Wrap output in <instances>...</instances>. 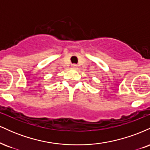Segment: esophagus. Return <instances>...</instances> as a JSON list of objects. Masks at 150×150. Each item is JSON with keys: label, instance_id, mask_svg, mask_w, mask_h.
I'll return each instance as SVG.
<instances>
[{"label": "esophagus", "instance_id": "esophagus-1", "mask_svg": "<svg viewBox=\"0 0 150 150\" xmlns=\"http://www.w3.org/2000/svg\"><path fill=\"white\" fill-rule=\"evenodd\" d=\"M71 67H72V68H73V69H77V65H76V64H72Z\"/></svg>", "mask_w": 150, "mask_h": 150}]
</instances>
